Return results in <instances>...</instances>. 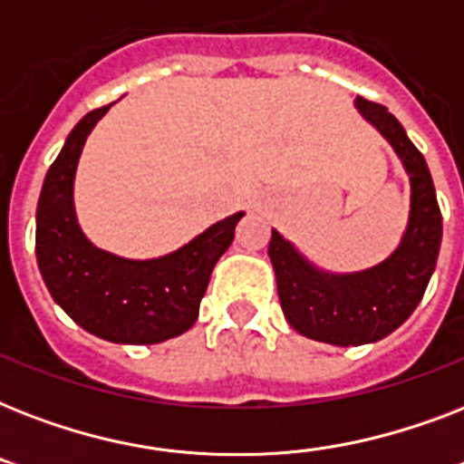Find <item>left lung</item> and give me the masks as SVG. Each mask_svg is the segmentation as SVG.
Listing matches in <instances>:
<instances>
[{
	"instance_id": "obj_1",
	"label": "left lung",
	"mask_w": 464,
	"mask_h": 464,
	"mask_svg": "<svg viewBox=\"0 0 464 464\" xmlns=\"http://www.w3.org/2000/svg\"><path fill=\"white\" fill-rule=\"evenodd\" d=\"M353 105L388 140L410 175V221L400 246L375 267L334 275L305 260L275 228L269 240L286 323L304 337L334 346L371 344L395 332L424 296L443 238L436 188L421 151L385 105L361 96Z\"/></svg>"
}]
</instances>
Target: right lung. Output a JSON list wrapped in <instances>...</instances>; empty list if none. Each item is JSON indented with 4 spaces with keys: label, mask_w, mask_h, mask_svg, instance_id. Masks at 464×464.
Returning <instances> with one entry per match:
<instances>
[{
    "label": "right lung",
    "mask_w": 464,
    "mask_h": 464,
    "mask_svg": "<svg viewBox=\"0 0 464 464\" xmlns=\"http://www.w3.org/2000/svg\"><path fill=\"white\" fill-rule=\"evenodd\" d=\"M108 111L103 105L83 115L47 170L35 214V257L50 296L79 327L115 344H159L195 324L211 269L246 214L226 217L151 260H127L93 246L76 221L74 175L86 137Z\"/></svg>",
    "instance_id": "1"
}]
</instances>
